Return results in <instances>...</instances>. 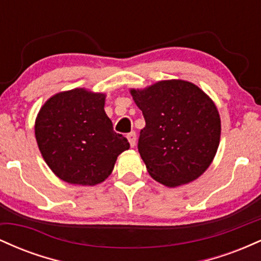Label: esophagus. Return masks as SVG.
<instances>
[{
	"label": "esophagus",
	"mask_w": 261,
	"mask_h": 261,
	"mask_svg": "<svg viewBox=\"0 0 261 261\" xmlns=\"http://www.w3.org/2000/svg\"><path fill=\"white\" fill-rule=\"evenodd\" d=\"M126 137H127L128 142H130L131 147H135V145H136V134L130 133V134H127Z\"/></svg>",
	"instance_id": "esophagus-1"
}]
</instances>
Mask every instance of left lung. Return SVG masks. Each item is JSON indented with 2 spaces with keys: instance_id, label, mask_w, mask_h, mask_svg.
I'll return each instance as SVG.
<instances>
[{
  "instance_id": "8db88e82",
  "label": "left lung",
  "mask_w": 261,
  "mask_h": 261,
  "mask_svg": "<svg viewBox=\"0 0 261 261\" xmlns=\"http://www.w3.org/2000/svg\"><path fill=\"white\" fill-rule=\"evenodd\" d=\"M142 110L139 152L148 174L168 188L201 176L216 155L221 118L216 104L200 87L184 80H166L130 89Z\"/></svg>"
}]
</instances>
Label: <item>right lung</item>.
I'll return each instance as SVG.
<instances>
[{
    "label": "right lung",
    "mask_w": 261,
    "mask_h": 261,
    "mask_svg": "<svg viewBox=\"0 0 261 261\" xmlns=\"http://www.w3.org/2000/svg\"><path fill=\"white\" fill-rule=\"evenodd\" d=\"M106 93L74 88L50 97L39 110L34 131L39 151L58 178L93 187L112 174L130 143L113 130L104 110Z\"/></svg>",
    "instance_id": "obj_1"
}]
</instances>
